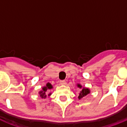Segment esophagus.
<instances>
[{"label":"esophagus","instance_id":"34e87169","mask_svg":"<svg viewBox=\"0 0 127 127\" xmlns=\"http://www.w3.org/2000/svg\"><path fill=\"white\" fill-rule=\"evenodd\" d=\"M60 83H61V85H65V84H66V82H65V80H61V82H60Z\"/></svg>","mask_w":127,"mask_h":127}]
</instances>
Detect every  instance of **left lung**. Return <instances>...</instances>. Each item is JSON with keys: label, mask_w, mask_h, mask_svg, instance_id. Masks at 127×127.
Instances as JSON below:
<instances>
[{"label": "left lung", "mask_w": 127, "mask_h": 127, "mask_svg": "<svg viewBox=\"0 0 127 127\" xmlns=\"http://www.w3.org/2000/svg\"><path fill=\"white\" fill-rule=\"evenodd\" d=\"M77 86L79 88H80V93H79V96H78V98H79V99H82L83 97L86 96L87 95H88V94L91 93L89 88H84V87L82 88V86L81 85V84H77Z\"/></svg>", "instance_id": "obj_1"}]
</instances>
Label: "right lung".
<instances>
[{"label": "right lung", "mask_w": 127, "mask_h": 127, "mask_svg": "<svg viewBox=\"0 0 127 127\" xmlns=\"http://www.w3.org/2000/svg\"><path fill=\"white\" fill-rule=\"evenodd\" d=\"M53 88V86H52V84H50V83H47V84H46V86H43V88H42V90L41 91H39V95H40V96L42 98H45L46 97H47V93H48V91H49V90H50V89H52V88ZM51 95V93H50L48 95Z\"/></svg>", "instance_id": "1"}]
</instances>
